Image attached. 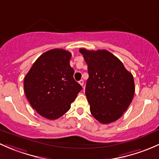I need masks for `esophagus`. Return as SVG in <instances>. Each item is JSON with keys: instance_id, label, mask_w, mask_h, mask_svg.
Here are the masks:
<instances>
[{"instance_id": "obj_1", "label": "esophagus", "mask_w": 159, "mask_h": 159, "mask_svg": "<svg viewBox=\"0 0 159 159\" xmlns=\"http://www.w3.org/2000/svg\"><path fill=\"white\" fill-rule=\"evenodd\" d=\"M78 83H79L81 86H83V85H84V81H83V80H80V81H78Z\"/></svg>"}]
</instances>
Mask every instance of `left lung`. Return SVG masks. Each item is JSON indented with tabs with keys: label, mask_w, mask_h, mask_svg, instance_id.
I'll use <instances>...</instances> for the list:
<instances>
[{
	"label": "left lung",
	"mask_w": 159,
	"mask_h": 159,
	"mask_svg": "<svg viewBox=\"0 0 159 159\" xmlns=\"http://www.w3.org/2000/svg\"><path fill=\"white\" fill-rule=\"evenodd\" d=\"M88 65L89 75L85 95L91 114L103 124L122 116L133 101V76L122 61L107 50L80 49Z\"/></svg>",
	"instance_id": "8db88e82"
}]
</instances>
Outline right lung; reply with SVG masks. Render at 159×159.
Segmentation results:
<instances>
[{
    "label": "right lung",
    "instance_id": "obj_1",
    "mask_svg": "<svg viewBox=\"0 0 159 159\" xmlns=\"http://www.w3.org/2000/svg\"><path fill=\"white\" fill-rule=\"evenodd\" d=\"M71 52L61 49L42 54L24 78L23 88L32 107L43 117L56 120L71 107L82 90L70 66Z\"/></svg>",
    "mask_w": 159,
    "mask_h": 159
}]
</instances>
